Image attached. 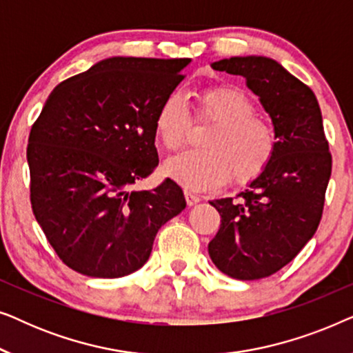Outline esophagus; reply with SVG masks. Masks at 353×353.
Returning <instances> with one entry per match:
<instances>
[{
  "mask_svg": "<svg viewBox=\"0 0 353 353\" xmlns=\"http://www.w3.org/2000/svg\"><path fill=\"white\" fill-rule=\"evenodd\" d=\"M185 197H186V204L188 205H196L197 202L201 201V197L197 196V194H194V192H191V191H185Z\"/></svg>",
  "mask_w": 353,
  "mask_h": 353,
  "instance_id": "34e87169",
  "label": "esophagus"
}]
</instances>
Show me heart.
<instances>
[{
	"label": "heart",
	"mask_w": 353,
	"mask_h": 353,
	"mask_svg": "<svg viewBox=\"0 0 353 353\" xmlns=\"http://www.w3.org/2000/svg\"><path fill=\"white\" fill-rule=\"evenodd\" d=\"M197 119L215 128L207 134V149H190L165 162L167 176L188 190H215L233 178L236 185L257 180L272 163L278 148L273 125L257 115L250 96L236 86H215L197 96ZM191 112L180 91L162 99L154 132L163 148L178 149L186 141Z\"/></svg>",
	"instance_id": "obj_1"
}]
</instances>
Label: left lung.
<instances>
[{"label": "left lung", "mask_w": 353, "mask_h": 353, "mask_svg": "<svg viewBox=\"0 0 353 353\" xmlns=\"http://www.w3.org/2000/svg\"><path fill=\"white\" fill-rule=\"evenodd\" d=\"M212 67L244 77L272 117L278 148L267 170L236 199L210 201L221 225L209 255L234 279L267 278L291 262L320 225L332 167L321 110L313 91L270 57H230Z\"/></svg>", "instance_id": "8db88e82"}]
</instances>
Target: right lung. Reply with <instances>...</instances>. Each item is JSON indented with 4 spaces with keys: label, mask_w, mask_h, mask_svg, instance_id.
Returning <instances> with one entry per match:
<instances>
[{
    "label": "right lung",
    "mask_w": 353,
    "mask_h": 353,
    "mask_svg": "<svg viewBox=\"0 0 353 353\" xmlns=\"http://www.w3.org/2000/svg\"><path fill=\"white\" fill-rule=\"evenodd\" d=\"M191 59L109 57L48 96L28 137L33 215L67 267L122 278L148 262L159 228L186 207L167 178L130 191L159 163L154 117Z\"/></svg>",
    "instance_id": "right-lung-1"
}]
</instances>
